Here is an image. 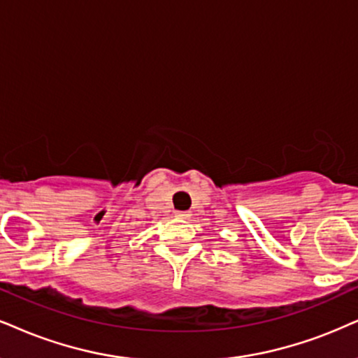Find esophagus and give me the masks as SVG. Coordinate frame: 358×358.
Segmentation results:
<instances>
[{
    "instance_id": "obj_1",
    "label": "esophagus",
    "mask_w": 358,
    "mask_h": 358,
    "mask_svg": "<svg viewBox=\"0 0 358 358\" xmlns=\"http://www.w3.org/2000/svg\"><path fill=\"white\" fill-rule=\"evenodd\" d=\"M176 217H179V219H189V217H191V214H189V213H176Z\"/></svg>"
}]
</instances>
